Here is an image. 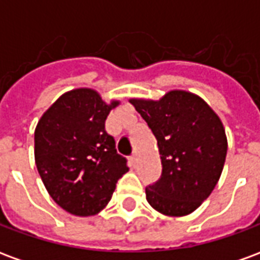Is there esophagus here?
I'll return each mask as SVG.
<instances>
[{"label":"esophagus","mask_w":260,"mask_h":260,"mask_svg":"<svg viewBox=\"0 0 260 260\" xmlns=\"http://www.w3.org/2000/svg\"><path fill=\"white\" fill-rule=\"evenodd\" d=\"M129 160H131V164H132V166H136V164H138V154H136V153H134V154H132V156L129 157Z\"/></svg>","instance_id":"1"}]
</instances>
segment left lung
<instances>
[{
	"instance_id": "left-lung-1",
	"label": "left lung",
	"mask_w": 260,
	"mask_h": 260,
	"mask_svg": "<svg viewBox=\"0 0 260 260\" xmlns=\"http://www.w3.org/2000/svg\"><path fill=\"white\" fill-rule=\"evenodd\" d=\"M129 102L156 136L161 158V177L146 186L149 205L167 216L189 214L212 193L223 171L227 138L221 121L189 91Z\"/></svg>"
}]
</instances>
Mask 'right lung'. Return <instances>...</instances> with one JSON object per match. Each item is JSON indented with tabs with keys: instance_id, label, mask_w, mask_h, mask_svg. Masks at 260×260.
Segmentation results:
<instances>
[{
	"instance_id": "obj_1",
	"label": "right lung",
	"mask_w": 260,
	"mask_h": 260,
	"mask_svg": "<svg viewBox=\"0 0 260 260\" xmlns=\"http://www.w3.org/2000/svg\"><path fill=\"white\" fill-rule=\"evenodd\" d=\"M118 104L104 103L93 89H75L59 97L37 124V171L54 202L71 214H97L129 170L106 131L107 115Z\"/></svg>"
}]
</instances>
